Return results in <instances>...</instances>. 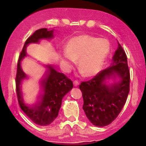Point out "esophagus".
Wrapping results in <instances>:
<instances>
[{"label":"esophagus","mask_w":146,"mask_h":146,"mask_svg":"<svg viewBox=\"0 0 146 146\" xmlns=\"http://www.w3.org/2000/svg\"><path fill=\"white\" fill-rule=\"evenodd\" d=\"M73 85H74V86H78L79 85V82L78 81H74L73 82Z\"/></svg>","instance_id":"esophagus-1"}]
</instances>
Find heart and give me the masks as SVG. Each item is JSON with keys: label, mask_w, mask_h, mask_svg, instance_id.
Instances as JSON below:
<instances>
[{"label": "heart", "mask_w": 146, "mask_h": 146, "mask_svg": "<svg viewBox=\"0 0 146 146\" xmlns=\"http://www.w3.org/2000/svg\"><path fill=\"white\" fill-rule=\"evenodd\" d=\"M110 50L109 41L106 38L82 34L68 40L64 51L59 53V59L64 71L71 69L78 60L82 73L86 77H93L102 70Z\"/></svg>", "instance_id": "heart-1"}]
</instances>
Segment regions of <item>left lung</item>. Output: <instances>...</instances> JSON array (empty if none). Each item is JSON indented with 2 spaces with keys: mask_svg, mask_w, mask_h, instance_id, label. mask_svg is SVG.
I'll use <instances>...</instances> for the list:
<instances>
[{
  "mask_svg": "<svg viewBox=\"0 0 146 146\" xmlns=\"http://www.w3.org/2000/svg\"><path fill=\"white\" fill-rule=\"evenodd\" d=\"M113 79V82L109 80ZM82 108L95 126L111 123L121 111L130 90V71L124 50L118 42L111 66L100 71L92 80L80 85Z\"/></svg>",
  "mask_w": 146,
  "mask_h": 146,
  "instance_id": "left-lung-1",
  "label": "left lung"
}]
</instances>
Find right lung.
Returning <instances> with one entry per match:
<instances>
[{"instance_id": "right-lung-1", "label": "right lung", "mask_w": 146, "mask_h": 146, "mask_svg": "<svg viewBox=\"0 0 146 146\" xmlns=\"http://www.w3.org/2000/svg\"><path fill=\"white\" fill-rule=\"evenodd\" d=\"M53 38V29L43 28L35 31L25 42L17 66L16 86L19 106L27 116L39 125L51 124L58 117L62 98L73 88V82L63 73L57 71L52 65H46V72L41 82V95L36 104L28 105L23 100L21 90L22 82L27 78V75L22 69L21 62L26 56V48L29 44L38 43L40 40H50Z\"/></svg>"}]
</instances>
